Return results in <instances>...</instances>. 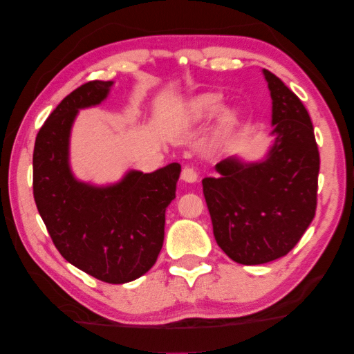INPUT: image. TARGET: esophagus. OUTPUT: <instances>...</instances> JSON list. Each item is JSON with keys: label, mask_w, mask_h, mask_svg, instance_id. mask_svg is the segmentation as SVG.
Returning a JSON list of instances; mask_svg holds the SVG:
<instances>
[{"label": "esophagus", "mask_w": 354, "mask_h": 354, "mask_svg": "<svg viewBox=\"0 0 354 354\" xmlns=\"http://www.w3.org/2000/svg\"><path fill=\"white\" fill-rule=\"evenodd\" d=\"M197 178H199V174H197V172L193 169V167H189V166L183 167V171H182V180H183V182L194 183V182H197Z\"/></svg>", "instance_id": "34e87169"}]
</instances>
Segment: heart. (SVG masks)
Masks as SVG:
<instances>
[{"mask_svg":"<svg viewBox=\"0 0 354 354\" xmlns=\"http://www.w3.org/2000/svg\"><path fill=\"white\" fill-rule=\"evenodd\" d=\"M222 105H224V96L221 93L209 91L191 97L177 116V127L187 129L201 126L219 113L220 115L216 118L212 136H209V149L213 152H218L234 138L241 127L239 110L234 107L222 110Z\"/></svg>","mask_w":354,"mask_h":354,"instance_id":"b5f03b06","label":"heart"}]
</instances>
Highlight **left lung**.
<instances>
[{
  "mask_svg": "<svg viewBox=\"0 0 354 354\" xmlns=\"http://www.w3.org/2000/svg\"><path fill=\"white\" fill-rule=\"evenodd\" d=\"M272 97V135L261 161L238 157L202 180L216 243L233 261L264 264L294 249L317 207L320 157L308 110L274 73L263 70Z\"/></svg>",
  "mask_w": 354,
  "mask_h": 354,
  "instance_id": "1",
  "label": "left lung"
}]
</instances>
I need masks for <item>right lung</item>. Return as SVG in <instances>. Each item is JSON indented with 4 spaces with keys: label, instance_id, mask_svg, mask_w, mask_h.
<instances>
[{
    "label": "right lung",
    "instance_id": "right-lung-1",
    "mask_svg": "<svg viewBox=\"0 0 354 354\" xmlns=\"http://www.w3.org/2000/svg\"><path fill=\"white\" fill-rule=\"evenodd\" d=\"M111 80L71 91L39 130L34 146V199L54 245L68 263L110 284L133 281L152 268L165 239V213L176 199L182 167L129 171L109 187L77 180L70 167V133L80 109L101 104Z\"/></svg>",
    "mask_w": 354,
    "mask_h": 354
}]
</instances>
